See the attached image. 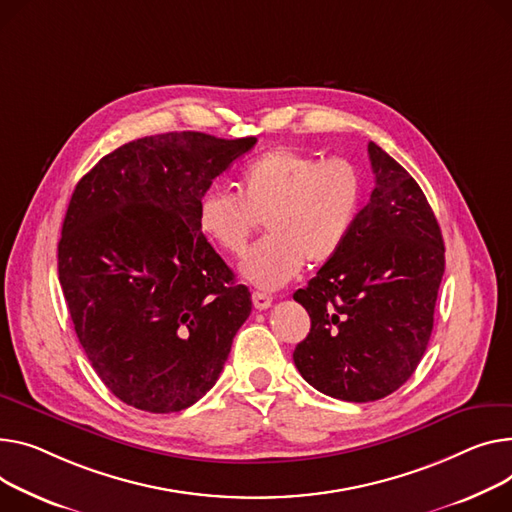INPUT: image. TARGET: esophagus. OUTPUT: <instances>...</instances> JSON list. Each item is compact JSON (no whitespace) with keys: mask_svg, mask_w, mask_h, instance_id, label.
<instances>
[{"mask_svg":"<svg viewBox=\"0 0 512 512\" xmlns=\"http://www.w3.org/2000/svg\"><path fill=\"white\" fill-rule=\"evenodd\" d=\"M253 306L257 311H265L271 306V296L263 294V292H253Z\"/></svg>","mask_w":512,"mask_h":512,"instance_id":"obj_1","label":"esophagus"}]
</instances>
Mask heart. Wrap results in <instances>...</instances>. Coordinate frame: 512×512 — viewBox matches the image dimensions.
<instances>
[{
    "label": "heart",
    "instance_id": "1",
    "mask_svg": "<svg viewBox=\"0 0 512 512\" xmlns=\"http://www.w3.org/2000/svg\"><path fill=\"white\" fill-rule=\"evenodd\" d=\"M362 195L350 160L276 148L245 166L238 193L212 189L199 199L197 228L210 245L238 257L265 222L269 236L245 257L241 276L276 290L298 276L304 261L319 267L344 249Z\"/></svg>",
    "mask_w": 512,
    "mask_h": 512
}]
</instances>
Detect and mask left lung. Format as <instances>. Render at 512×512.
<instances>
[{
  "label": "left lung",
  "instance_id": "1",
  "mask_svg": "<svg viewBox=\"0 0 512 512\" xmlns=\"http://www.w3.org/2000/svg\"><path fill=\"white\" fill-rule=\"evenodd\" d=\"M370 201L344 249L294 292L311 331L292 358L317 391L354 403L397 391L418 368L434 325L445 245L430 203L374 142Z\"/></svg>",
  "mask_w": 512,
  "mask_h": 512
}]
</instances>
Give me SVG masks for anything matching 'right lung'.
<instances>
[{"mask_svg": "<svg viewBox=\"0 0 512 512\" xmlns=\"http://www.w3.org/2000/svg\"><path fill=\"white\" fill-rule=\"evenodd\" d=\"M255 142L150 135L100 158L72 193L59 284L94 372L127 405L187 410L251 315V292L201 236L197 206Z\"/></svg>", "mask_w": 512, "mask_h": 512, "instance_id": "obj_1", "label": "right lung"}]
</instances>
